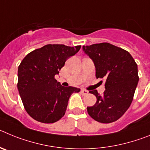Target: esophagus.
<instances>
[{"label": "esophagus", "mask_w": 150, "mask_h": 150, "mask_svg": "<svg viewBox=\"0 0 150 150\" xmlns=\"http://www.w3.org/2000/svg\"><path fill=\"white\" fill-rule=\"evenodd\" d=\"M81 93L83 95H86L88 94V91L86 89H81Z\"/></svg>", "instance_id": "34e87169"}]
</instances>
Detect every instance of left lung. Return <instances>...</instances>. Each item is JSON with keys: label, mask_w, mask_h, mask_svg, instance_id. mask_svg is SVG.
<instances>
[{"label": "left lung", "mask_w": 150, "mask_h": 150, "mask_svg": "<svg viewBox=\"0 0 150 150\" xmlns=\"http://www.w3.org/2000/svg\"><path fill=\"white\" fill-rule=\"evenodd\" d=\"M83 50L93 61L97 79L105 80L103 95L97 90L89 91L96 96L97 101L87 107L88 115L98 122L116 121L133 100L139 81L137 64L128 52L109 43L83 46Z\"/></svg>", "instance_id": "8db88e82"}]
</instances>
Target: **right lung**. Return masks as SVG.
Listing matches in <instances>:
<instances>
[{
	"label": "right lung",
	"instance_id": "1",
	"mask_svg": "<svg viewBox=\"0 0 150 150\" xmlns=\"http://www.w3.org/2000/svg\"><path fill=\"white\" fill-rule=\"evenodd\" d=\"M81 46L48 44L28 54L18 67V87L29 116L43 123H53L65 113L68 100L80 88L62 86L55 79L66 60Z\"/></svg>",
	"mask_w": 150,
	"mask_h": 150
}]
</instances>
